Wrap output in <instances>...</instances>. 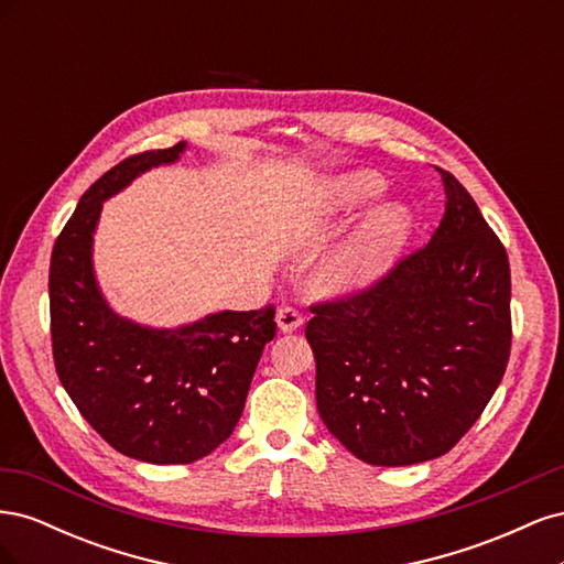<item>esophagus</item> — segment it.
<instances>
[{
	"label": "esophagus",
	"mask_w": 564,
	"mask_h": 564,
	"mask_svg": "<svg viewBox=\"0 0 564 564\" xmlns=\"http://www.w3.org/2000/svg\"><path fill=\"white\" fill-rule=\"evenodd\" d=\"M278 327H280V332H284V334H292V332H296L299 327H303V315L296 311V308H280L278 311Z\"/></svg>",
	"instance_id": "34e87169"
}]
</instances>
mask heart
<instances>
[{
    "label": "heart",
    "mask_w": 564,
    "mask_h": 564,
    "mask_svg": "<svg viewBox=\"0 0 564 564\" xmlns=\"http://www.w3.org/2000/svg\"><path fill=\"white\" fill-rule=\"evenodd\" d=\"M383 193V181L367 172L346 174L317 187V214H352ZM409 228L404 209L395 204L373 209L327 253L315 270V286L324 296H346L377 282L388 270Z\"/></svg>",
    "instance_id": "b5f03b06"
}]
</instances>
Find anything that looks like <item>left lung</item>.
<instances>
[{"mask_svg": "<svg viewBox=\"0 0 564 564\" xmlns=\"http://www.w3.org/2000/svg\"><path fill=\"white\" fill-rule=\"evenodd\" d=\"M431 242L352 299L311 308L319 419L371 466L447 454L480 419L510 355V265L475 199L442 172Z\"/></svg>", "mask_w": 564, "mask_h": 564, "instance_id": "left-lung-1", "label": "left lung"}]
</instances>
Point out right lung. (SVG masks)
Listing matches in <instances>:
<instances>
[{
	"label": "right lung",
	"instance_id": "obj_1",
	"mask_svg": "<svg viewBox=\"0 0 564 564\" xmlns=\"http://www.w3.org/2000/svg\"><path fill=\"white\" fill-rule=\"evenodd\" d=\"M185 141L127 158L82 195L48 268L51 340L58 379L79 414L119 454L193 464L232 435L275 305L220 311L181 327H148L112 311L94 270L104 202L150 169L174 164Z\"/></svg>",
	"mask_w": 564,
	"mask_h": 564
}]
</instances>
